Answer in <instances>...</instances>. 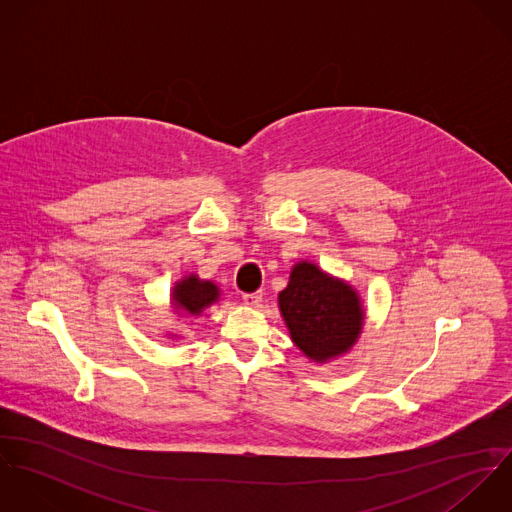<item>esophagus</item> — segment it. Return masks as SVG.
<instances>
[{"label":"esophagus","mask_w":512,"mask_h":512,"mask_svg":"<svg viewBox=\"0 0 512 512\" xmlns=\"http://www.w3.org/2000/svg\"><path fill=\"white\" fill-rule=\"evenodd\" d=\"M242 299H244V303H246V305H250V307H258V305L262 303V292L244 293V295H242Z\"/></svg>","instance_id":"34e87169"}]
</instances>
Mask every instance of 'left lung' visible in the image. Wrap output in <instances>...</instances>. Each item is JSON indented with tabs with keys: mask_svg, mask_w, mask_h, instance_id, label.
<instances>
[{
	"mask_svg": "<svg viewBox=\"0 0 512 512\" xmlns=\"http://www.w3.org/2000/svg\"><path fill=\"white\" fill-rule=\"evenodd\" d=\"M278 303L295 347L315 363L349 353L365 325L359 293L311 262L293 266Z\"/></svg>",
	"mask_w": 512,
	"mask_h": 512,
	"instance_id": "left-lung-1",
	"label": "left lung"
}]
</instances>
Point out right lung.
<instances>
[{
	"instance_id": "obj_1",
	"label": "right lung",
	"mask_w": 512,
	"mask_h": 512,
	"mask_svg": "<svg viewBox=\"0 0 512 512\" xmlns=\"http://www.w3.org/2000/svg\"><path fill=\"white\" fill-rule=\"evenodd\" d=\"M219 286L209 280H199L195 274L185 276L171 292L173 307L187 315H201L203 309L219 301Z\"/></svg>"
}]
</instances>
